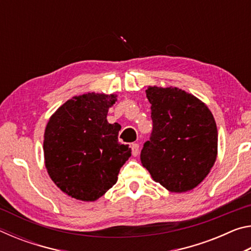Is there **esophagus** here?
I'll return each mask as SVG.
<instances>
[{
	"label": "esophagus",
	"instance_id": "34e87169",
	"mask_svg": "<svg viewBox=\"0 0 251 251\" xmlns=\"http://www.w3.org/2000/svg\"><path fill=\"white\" fill-rule=\"evenodd\" d=\"M139 152V145L138 144H133L131 145V154H133V156H137Z\"/></svg>",
	"mask_w": 251,
	"mask_h": 251
}]
</instances>
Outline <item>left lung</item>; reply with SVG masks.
Returning a JSON list of instances; mask_svg holds the SVG:
<instances>
[{
	"label": "left lung",
	"instance_id": "left-lung-1",
	"mask_svg": "<svg viewBox=\"0 0 251 251\" xmlns=\"http://www.w3.org/2000/svg\"><path fill=\"white\" fill-rule=\"evenodd\" d=\"M152 131L141 160L156 182L172 193L194 189L217 158L218 131L205 103L177 87L148 86Z\"/></svg>",
	"mask_w": 251,
	"mask_h": 251
}]
</instances>
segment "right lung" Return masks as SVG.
Masks as SVG:
<instances>
[{
	"mask_svg": "<svg viewBox=\"0 0 251 251\" xmlns=\"http://www.w3.org/2000/svg\"><path fill=\"white\" fill-rule=\"evenodd\" d=\"M117 95L87 93L72 97L50 116L44 133V160L50 179L63 193L94 201L116 184L130 157L118 143L121 125L107 113Z\"/></svg>",
	"mask_w": 251,
	"mask_h": 251,
	"instance_id": "add662e5",
	"label": "right lung"
}]
</instances>
